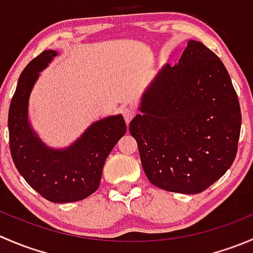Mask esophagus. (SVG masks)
Returning a JSON list of instances; mask_svg holds the SVG:
<instances>
[{
	"mask_svg": "<svg viewBox=\"0 0 253 253\" xmlns=\"http://www.w3.org/2000/svg\"><path fill=\"white\" fill-rule=\"evenodd\" d=\"M122 115H124L125 121H126L127 124H129V122H131V120L133 119L134 111L131 110V109H124V110H122Z\"/></svg>",
	"mask_w": 253,
	"mask_h": 253,
	"instance_id": "obj_1",
	"label": "esophagus"
}]
</instances>
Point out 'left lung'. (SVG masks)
I'll list each match as a JSON object with an SVG mask.
<instances>
[{
    "instance_id": "1",
    "label": "left lung",
    "mask_w": 253,
    "mask_h": 253,
    "mask_svg": "<svg viewBox=\"0 0 253 253\" xmlns=\"http://www.w3.org/2000/svg\"><path fill=\"white\" fill-rule=\"evenodd\" d=\"M129 133L148 180L165 191L196 195L218 181L237 152L241 110L220 58L188 40L174 66H164L141 99Z\"/></svg>"
}]
</instances>
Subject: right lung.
I'll list each match as a JSON object with an SVG mask.
<instances>
[{"label":"right lung","instance_id":"add662e5","mask_svg":"<svg viewBox=\"0 0 253 253\" xmlns=\"http://www.w3.org/2000/svg\"><path fill=\"white\" fill-rule=\"evenodd\" d=\"M45 50L20 73L8 112L9 148L14 165L28 185L53 203L82 201L99 188L106 158L126 133L122 115L93 122L77 141L51 148L29 121V99L40 72L57 56Z\"/></svg>","mask_w":253,"mask_h":253}]
</instances>
